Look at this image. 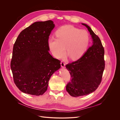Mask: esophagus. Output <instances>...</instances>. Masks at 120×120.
<instances>
[{
    "instance_id": "34e87169",
    "label": "esophagus",
    "mask_w": 120,
    "mask_h": 120,
    "mask_svg": "<svg viewBox=\"0 0 120 120\" xmlns=\"http://www.w3.org/2000/svg\"><path fill=\"white\" fill-rule=\"evenodd\" d=\"M65 64H64V63L63 62V61H61V67H62V68H64V67H65Z\"/></svg>"
}]
</instances>
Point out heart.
Instances as JSON below:
<instances>
[{"mask_svg": "<svg viewBox=\"0 0 120 120\" xmlns=\"http://www.w3.org/2000/svg\"><path fill=\"white\" fill-rule=\"evenodd\" d=\"M56 38H51L48 45L54 56L61 58L65 54L73 60L80 58L86 51L89 42L86 31L67 25L59 28L56 32Z\"/></svg>", "mask_w": 120, "mask_h": 120, "instance_id": "heart-1", "label": "heart"}]
</instances>
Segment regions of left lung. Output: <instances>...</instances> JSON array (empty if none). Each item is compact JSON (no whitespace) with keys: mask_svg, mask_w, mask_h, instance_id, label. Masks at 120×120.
I'll list each match as a JSON object with an SVG mask.
<instances>
[{"mask_svg":"<svg viewBox=\"0 0 120 120\" xmlns=\"http://www.w3.org/2000/svg\"><path fill=\"white\" fill-rule=\"evenodd\" d=\"M86 26L93 39V45L78 60L66 65L69 71L71 81L66 90L73 97L88 95L98 87L105 67V50L99 38L86 24Z\"/></svg>","mask_w":120,"mask_h":120,"instance_id":"left-lung-1","label":"left lung"}]
</instances>
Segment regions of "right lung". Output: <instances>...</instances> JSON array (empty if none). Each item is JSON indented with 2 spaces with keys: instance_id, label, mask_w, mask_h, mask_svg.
Listing matches in <instances>:
<instances>
[{
  "instance_id": "1",
  "label": "right lung",
  "mask_w": 120,
  "mask_h": 120,
  "mask_svg": "<svg viewBox=\"0 0 120 120\" xmlns=\"http://www.w3.org/2000/svg\"><path fill=\"white\" fill-rule=\"evenodd\" d=\"M52 20L36 22L22 31L14 45L10 66L14 82L23 93L41 95L49 80L61 67L60 61L49 53Z\"/></svg>"
}]
</instances>
